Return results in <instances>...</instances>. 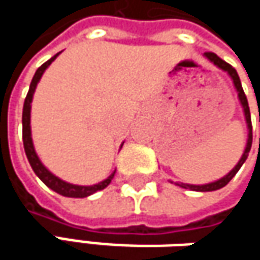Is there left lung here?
I'll return each instance as SVG.
<instances>
[{
	"label": "left lung",
	"mask_w": 260,
	"mask_h": 260,
	"mask_svg": "<svg viewBox=\"0 0 260 260\" xmlns=\"http://www.w3.org/2000/svg\"><path fill=\"white\" fill-rule=\"evenodd\" d=\"M205 57H206L209 61H212V63L217 66V68H220L221 71L228 72V74H229V77H231V78H232V81H234L235 88H236V91H238L239 102H241V105H242V108H244V116H245V122H247V128H248V138H247V146H245V150H244V153H242L241 159L238 161V164L235 166L234 169H232V170H231V172H229V173H228L224 178H221V179H218V181H215V182H211V183H205V185L178 183V185H181L182 188H189V189H192V191H202V192H205V191H215V189H220V188L226 186L229 182L232 181V178H234L235 175L238 173V170L242 167V164L245 162V159H247V156H248V152H250V149H251V141H253L250 108H248L247 96H245V93H244V90H242V85H241V81H239V77H238L236 71H235L234 68H232L229 63H226L224 60H221V58H220L217 54H214V52H205Z\"/></svg>",
	"instance_id": "obj_1"
}]
</instances>
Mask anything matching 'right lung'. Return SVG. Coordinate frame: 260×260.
<instances>
[{"label":"right lung","mask_w":260,"mask_h":260,"mask_svg":"<svg viewBox=\"0 0 260 260\" xmlns=\"http://www.w3.org/2000/svg\"><path fill=\"white\" fill-rule=\"evenodd\" d=\"M60 54V52H58ZM55 54L52 58H49L46 63H43L34 74L32 81L29 84V90L26 93L25 102H24V111H22V140H24V149H25V155L28 158V162L31 166V169L34 170V173L39 176V179L43 182L46 186H49L51 189H54L55 192L64 196V197H77V199H82V197H87L90 194H94L96 191H101L104 188H107L110 185V182L113 181L116 172H113L105 181L99 182L96 185H90V186H82V185H74V183H68V182L61 181L60 178L54 176L39 159L36 150H34V146H32V138H31V126H29V113H31V101H32V94H34V90H36V85L37 82L40 81L43 72L46 71V68L57 58Z\"/></svg>","instance_id":"1"}]
</instances>
